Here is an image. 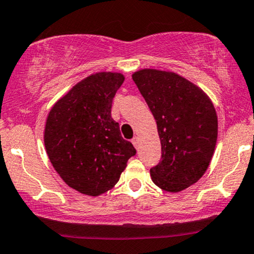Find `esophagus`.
<instances>
[{
    "instance_id": "1",
    "label": "esophagus",
    "mask_w": 254,
    "mask_h": 254,
    "mask_svg": "<svg viewBox=\"0 0 254 254\" xmlns=\"http://www.w3.org/2000/svg\"><path fill=\"white\" fill-rule=\"evenodd\" d=\"M132 144L134 145V147H135L136 150H138V148H139V139L136 138V136H135V138L132 139Z\"/></svg>"
}]
</instances>
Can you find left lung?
<instances>
[{"mask_svg": "<svg viewBox=\"0 0 254 254\" xmlns=\"http://www.w3.org/2000/svg\"><path fill=\"white\" fill-rule=\"evenodd\" d=\"M157 122L162 159L150 170L169 192L195 184L209 166L217 140V115L208 95L171 71L142 68L132 74Z\"/></svg>", "mask_w": 254, "mask_h": 254, "instance_id": "obj_1", "label": "left lung"}]
</instances>
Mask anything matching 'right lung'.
<instances>
[{
	"label": "right lung",
	"mask_w": 254,
	"mask_h": 254,
	"mask_svg": "<svg viewBox=\"0 0 254 254\" xmlns=\"http://www.w3.org/2000/svg\"><path fill=\"white\" fill-rule=\"evenodd\" d=\"M124 80L119 72L92 73L59 98L47 116V156L62 180L83 195L112 189L136 153L112 118L113 98Z\"/></svg>",
	"instance_id": "1"
}]
</instances>
